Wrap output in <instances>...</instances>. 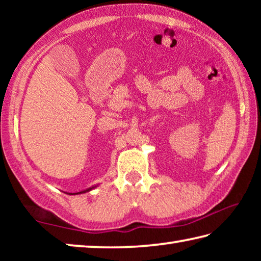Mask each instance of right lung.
Masks as SVG:
<instances>
[{"instance_id": "1", "label": "right lung", "mask_w": 261, "mask_h": 261, "mask_svg": "<svg viewBox=\"0 0 261 261\" xmlns=\"http://www.w3.org/2000/svg\"><path fill=\"white\" fill-rule=\"evenodd\" d=\"M93 188H90V189H87V190H85V191H82V192H78V193H84V192H87V191H90V190H92Z\"/></svg>"}]
</instances>
